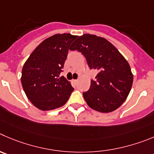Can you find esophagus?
Instances as JSON below:
<instances>
[{"label": "esophagus", "mask_w": 154, "mask_h": 154, "mask_svg": "<svg viewBox=\"0 0 154 154\" xmlns=\"http://www.w3.org/2000/svg\"><path fill=\"white\" fill-rule=\"evenodd\" d=\"M77 82H78V80H77V79H72V82L74 83V84H76V83H77Z\"/></svg>", "instance_id": "esophagus-1"}]
</instances>
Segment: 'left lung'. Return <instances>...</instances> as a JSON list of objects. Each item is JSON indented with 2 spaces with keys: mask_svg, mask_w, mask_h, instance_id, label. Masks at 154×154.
<instances>
[{
  "mask_svg": "<svg viewBox=\"0 0 154 154\" xmlns=\"http://www.w3.org/2000/svg\"><path fill=\"white\" fill-rule=\"evenodd\" d=\"M85 56L91 69L98 71L83 93L87 104L101 112H109L126 100L133 83L131 68L119 51L106 39L94 35L79 36L71 47Z\"/></svg>",
  "mask_w": 154,
  "mask_h": 154,
  "instance_id": "1",
  "label": "left lung"
}]
</instances>
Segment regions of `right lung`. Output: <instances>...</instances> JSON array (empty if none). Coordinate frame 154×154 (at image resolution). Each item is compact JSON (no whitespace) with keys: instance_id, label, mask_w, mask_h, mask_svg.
<instances>
[{"instance_id":"1","label":"right lung","mask_w":154,"mask_h":154,"mask_svg":"<svg viewBox=\"0 0 154 154\" xmlns=\"http://www.w3.org/2000/svg\"><path fill=\"white\" fill-rule=\"evenodd\" d=\"M77 38L68 33L56 34L42 42L25 63L21 82L28 99L42 110L63 106L74 88L60 76L69 45Z\"/></svg>"}]
</instances>
